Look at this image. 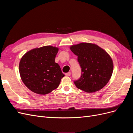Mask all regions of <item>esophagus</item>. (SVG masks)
Here are the masks:
<instances>
[{"label":"esophagus","instance_id":"1","mask_svg":"<svg viewBox=\"0 0 133 133\" xmlns=\"http://www.w3.org/2000/svg\"><path fill=\"white\" fill-rule=\"evenodd\" d=\"M70 74H71L70 72H68V73H67L65 74V75L67 76H69L70 75Z\"/></svg>","mask_w":133,"mask_h":133}]
</instances>
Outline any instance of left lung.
Here are the masks:
<instances>
[{
	"mask_svg": "<svg viewBox=\"0 0 133 133\" xmlns=\"http://www.w3.org/2000/svg\"><path fill=\"white\" fill-rule=\"evenodd\" d=\"M78 57L82 76L74 82L78 89L87 92L101 90L109 81L113 71V62L107 52L95 44L81 43L70 46Z\"/></svg>",
	"mask_w": 133,
	"mask_h": 133,
	"instance_id": "8db88e82",
	"label": "left lung"
}]
</instances>
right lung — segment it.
Returning <instances> with one entry per match:
<instances>
[{
    "mask_svg": "<svg viewBox=\"0 0 133 133\" xmlns=\"http://www.w3.org/2000/svg\"><path fill=\"white\" fill-rule=\"evenodd\" d=\"M59 48L51 45L27 51L19 62L21 78L25 85L36 94L45 95L57 89L64 76L55 62Z\"/></svg>",
    "mask_w": 133,
    "mask_h": 133,
    "instance_id": "add662e5",
    "label": "right lung"
}]
</instances>
